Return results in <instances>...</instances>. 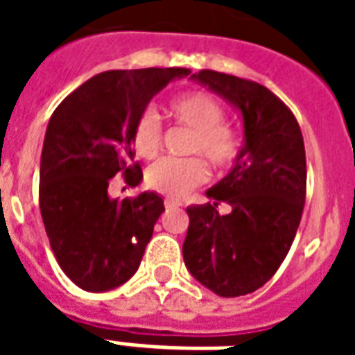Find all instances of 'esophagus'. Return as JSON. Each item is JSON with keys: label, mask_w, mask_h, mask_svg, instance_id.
Returning a JSON list of instances; mask_svg holds the SVG:
<instances>
[{"label": "esophagus", "mask_w": 355, "mask_h": 355, "mask_svg": "<svg viewBox=\"0 0 355 355\" xmlns=\"http://www.w3.org/2000/svg\"><path fill=\"white\" fill-rule=\"evenodd\" d=\"M165 207L167 209H178V207H182V201H178V200H171V198H165Z\"/></svg>", "instance_id": "obj_1"}]
</instances>
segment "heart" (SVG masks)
<instances>
[{
  "label": "heart",
  "mask_w": 355,
  "mask_h": 355,
  "mask_svg": "<svg viewBox=\"0 0 355 355\" xmlns=\"http://www.w3.org/2000/svg\"><path fill=\"white\" fill-rule=\"evenodd\" d=\"M167 116L190 131L186 139V154L190 157H163L146 171V184L155 192L182 198L209 178L203 155L215 169H230L241 154V135L224 119V108L205 91H186L175 94L165 104ZM132 150L139 157L152 159L163 142V125L154 110H144L132 125Z\"/></svg>",
  "instance_id": "obj_1"
}]
</instances>
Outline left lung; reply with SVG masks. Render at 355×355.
I'll list each match as a JSON object with an SVG mask.
<instances>
[{
	"label": "left lung",
	"instance_id": "8db88e82",
	"mask_svg": "<svg viewBox=\"0 0 355 355\" xmlns=\"http://www.w3.org/2000/svg\"><path fill=\"white\" fill-rule=\"evenodd\" d=\"M243 114L245 144L213 203L188 207L182 254L190 274L218 297L253 293L277 272L297 236L306 200V152L297 117L261 83L215 70L192 76ZM228 202V216L218 205Z\"/></svg>",
	"mask_w": 355,
	"mask_h": 355
}]
</instances>
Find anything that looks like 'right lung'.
Instances as JSON below:
<instances>
[{
    "label": "right lung",
    "instance_id": "right-lung-1",
    "mask_svg": "<svg viewBox=\"0 0 355 355\" xmlns=\"http://www.w3.org/2000/svg\"><path fill=\"white\" fill-rule=\"evenodd\" d=\"M188 68L110 70L60 102L47 125L40 165V211L51 249L83 291L119 287L142 261L165 207L154 192L112 200L108 186L142 180L132 163V125L150 98Z\"/></svg>",
    "mask_w": 355,
    "mask_h": 355
}]
</instances>
